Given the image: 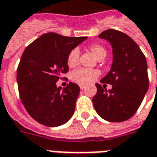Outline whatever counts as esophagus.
<instances>
[{"instance_id":"1","label":"esophagus","mask_w":157,"mask_h":157,"mask_svg":"<svg viewBox=\"0 0 157 157\" xmlns=\"http://www.w3.org/2000/svg\"><path fill=\"white\" fill-rule=\"evenodd\" d=\"M80 88H81V90H83V89H85V88H86V86H83V85H80Z\"/></svg>"}]
</instances>
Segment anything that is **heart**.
I'll use <instances>...</instances> for the list:
<instances>
[{"label": "heart", "mask_w": 157, "mask_h": 157, "mask_svg": "<svg viewBox=\"0 0 157 157\" xmlns=\"http://www.w3.org/2000/svg\"><path fill=\"white\" fill-rule=\"evenodd\" d=\"M89 49L98 60L104 59L106 56V51L105 50V48L99 45H92L90 46ZM79 57H80L79 50L76 48L71 50L67 57V66L70 68H74V67H77L79 64ZM98 75H99V72L96 70L81 68V69L76 70L71 73V79L72 82H75L77 84L87 85L91 82H93Z\"/></svg>", "instance_id": "obj_1"}]
</instances>
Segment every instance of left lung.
<instances>
[{
    "label": "left lung",
    "instance_id": "obj_1",
    "mask_svg": "<svg viewBox=\"0 0 157 157\" xmlns=\"http://www.w3.org/2000/svg\"><path fill=\"white\" fill-rule=\"evenodd\" d=\"M99 38L108 40L112 47L111 70L101 83L92 99L97 114L111 122L130 119L136 112L149 87L145 56L131 37L117 30H106ZM105 84L113 88L107 91Z\"/></svg>",
    "mask_w": 157,
    "mask_h": 157
}]
</instances>
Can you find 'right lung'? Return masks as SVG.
<instances>
[{
    "label": "right lung",
    "instance_id": "add662e5",
    "mask_svg": "<svg viewBox=\"0 0 157 157\" xmlns=\"http://www.w3.org/2000/svg\"><path fill=\"white\" fill-rule=\"evenodd\" d=\"M86 39L49 32L23 52L17 68L18 90L25 110L37 122L56 127L67 123L74 114L79 86L70 82L62 89L56 82L69 71V52Z\"/></svg>",
    "mask_w": 157,
    "mask_h": 157
}]
</instances>
